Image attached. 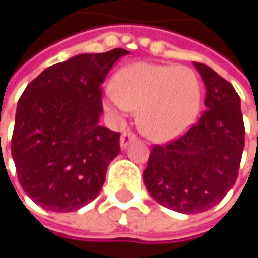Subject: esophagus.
<instances>
[{
    "instance_id": "obj_1",
    "label": "esophagus",
    "mask_w": 258,
    "mask_h": 258,
    "mask_svg": "<svg viewBox=\"0 0 258 258\" xmlns=\"http://www.w3.org/2000/svg\"><path fill=\"white\" fill-rule=\"evenodd\" d=\"M136 139H137V137H136V134H134V133H131V131H124V133H122V136H121V140H119L121 147H122V149H125V147H127L131 142H134Z\"/></svg>"
}]
</instances>
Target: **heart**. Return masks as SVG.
<instances>
[{"mask_svg": "<svg viewBox=\"0 0 258 258\" xmlns=\"http://www.w3.org/2000/svg\"><path fill=\"white\" fill-rule=\"evenodd\" d=\"M105 105L115 114L137 112V124L156 142H169L194 124L202 89L188 67L136 62L115 74Z\"/></svg>", "mask_w": 258, "mask_h": 258, "instance_id": "heart-1", "label": "heart"}]
</instances>
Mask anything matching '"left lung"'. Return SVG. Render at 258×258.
I'll return each instance as SVG.
<instances>
[{
    "instance_id": "1",
    "label": "left lung",
    "mask_w": 258,
    "mask_h": 258,
    "mask_svg": "<svg viewBox=\"0 0 258 258\" xmlns=\"http://www.w3.org/2000/svg\"><path fill=\"white\" fill-rule=\"evenodd\" d=\"M194 67L205 82L206 111L179 139L153 146L143 172L149 194L185 215L212 209L234 187L245 144L234 86L205 64Z\"/></svg>"
}]
</instances>
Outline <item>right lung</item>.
I'll return each mask as SVG.
<instances>
[{
    "label": "right lung",
    "mask_w": 258,
    "mask_h": 258,
    "mask_svg": "<svg viewBox=\"0 0 258 258\" xmlns=\"http://www.w3.org/2000/svg\"><path fill=\"white\" fill-rule=\"evenodd\" d=\"M130 53H82L43 70L17 103L11 155L24 192L52 212L79 210L98 197L119 133L99 125L108 71Z\"/></svg>",
    "instance_id": "1"
}]
</instances>
